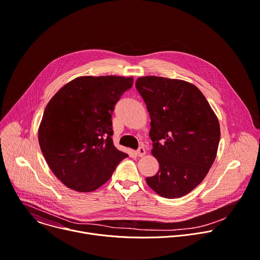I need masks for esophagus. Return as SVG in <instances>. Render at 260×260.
Masks as SVG:
<instances>
[{"instance_id":"34e87169","label":"esophagus","mask_w":260,"mask_h":260,"mask_svg":"<svg viewBox=\"0 0 260 260\" xmlns=\"http://www.w3.org/2000/svg\"><path fill=\"white\" fill-rule=\"evenodd\" d=\"M145 153H146V151H145V149H144L143 147H140V148L136 151V154H137L138 156H140V157L144 156V155H145Z\"/></svg>"}]
</instances>
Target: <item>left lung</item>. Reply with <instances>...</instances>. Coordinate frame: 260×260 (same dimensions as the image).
Returning a JSON list of instances; mask_svg holds the SVG:
<instances>
[{
  "instance_id": "left-lung-1",
  "label": "left lung",
  "mask_w": 260,
  "mask_h": 260,
  "mask_svg": "<svg viewBox=\"0 0 260 260\" xmlns=\"http://www.w3.org/2000/svg\"><path fill=\"white\" fill-rule=\"evenodd\" d=\"M136 87L149 116L152 155L159 169L146 182L161 197H182L201 183L217 156L218 117L193 84L162 77H140Z\"/></svg>"
}]
</instances>
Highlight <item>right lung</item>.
Segmentation results:
<instances>
[{"instance_id": "right-lung-1", "label": "right lung", "mask_w": 260, "mask_h": 260, "mask_svg": "<svg viewBox=\"0 0 260 260\" xmlns=\"http://www.w3.org/2000/svg\"><path fill=\"white\" fill-rule=\"evenodd\" d=\"M133 81L119 76L79 77L46 105L38 128L40 149L67 187L95 191L127 156L113 144L112 113Z\"/></svg>"}]
</instances>
